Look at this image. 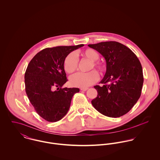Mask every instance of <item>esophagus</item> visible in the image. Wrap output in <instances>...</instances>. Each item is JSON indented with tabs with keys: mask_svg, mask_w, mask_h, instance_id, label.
<instances>
[{
	"mask_svg": "<svg viewBox=\"0 0 160 160\" xmlns=\"http://www.w3.org/2000/svg\"><path fill=\"white\" fill-rule=\"evenodd\" d=\"M88 89V88H81V91H86Z\"/></svg>",
	"mask_w": 160,
	"mask_h": 160,
	"instance_id": "esophagus-1",
	"label": "esophagus"
}]
</instances>
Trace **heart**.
I'll return each instance as SVG.
<instances>
[{
  "mask_svg": "<svg viewBox=\"0 0 160 160\" xmlns=\"http://www.w3.org/2000/svg\"><path fill=\"white\" fill-rule=\"evenodd\" d=\"M82 58L91 61L88 70L95 68L99 72H102L105 67L103 63L96 61L99 55L97 51L92 48H88L81 52ZM78 66V60L74 53H70L65 57L63 62L65 71L69 74L74 72ZM98 79V75L95 71H91L88 72H78L69 78L70 84L75 87L86 88L94 84Z\"/></svg>",
  "mask_w": 160,
  "mask_h": 160,
  "instance_id": "b5f03b06",
  "label": "heart"
}]
</instances>
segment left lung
Instances as JSON below:
<instances>
[{"instance_id": "left-lung-1", "label": "left lung", "mask_w": 160, "mask_h": 160, "mask_svg": "<svg viewBox=\"0 0 160 160\" xmlns=\"http://www.w3.org/2000/svg\"><path fill=\"white\" fill-rule=\"evenodd\" d=\"M88 46L99 52L107 65L105 74L95 86L97 97L93 107L101 114L118 118L129 112L140 97L143 83L141 63L126 46L115 41L102 42Z\"/></svg>"}]
</instances>
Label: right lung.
<instances>
[{
  "label": "right lung",
  "instance_id": "add662e5",
  "mask_svg": "<svg viewBox=\"0 0 160 160\" xmlns=\"http://www.w3.org/2000/svg\"><path fill=\"white\" fill-rule=\"evenodd\" d=\"M83 46L46 48L28 65L24 74L25 91L37 113L47 121L62 119L68 112L73 95L79 92L78 88H62L67 81L63 62L69 53Z\"/></svg>",
  "mask_w": 160,
  "mask_h": 160
}]
</instances>
